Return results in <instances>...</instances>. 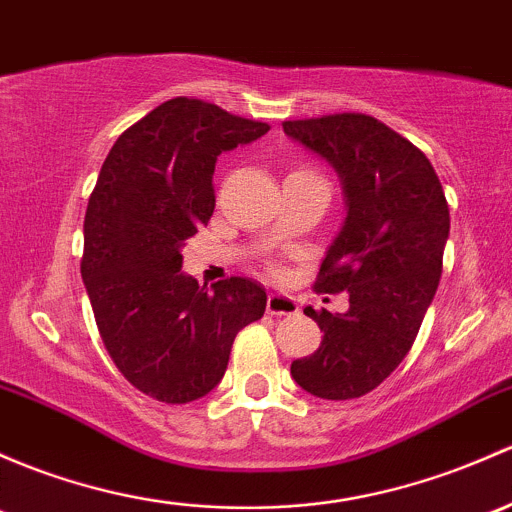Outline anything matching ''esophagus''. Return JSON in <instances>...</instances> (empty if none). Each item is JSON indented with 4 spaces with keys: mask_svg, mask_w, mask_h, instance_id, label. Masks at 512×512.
<instances>
[{
    "mask_svg": "<svg viewBox=\"0 0 512 512\" xmlns=\"http://www.w3.org/2000/svg\"><path fill=\"white\" fill-rule=\"evenodd\" d=\"M299 311L297 299L284 297V294H270L267 299V314L272 316H294Z\"/></svg>",
    "mask_w": 512,
    "mask_h": 512,
    "instance_id": "obj_1",
    "label": "esophagus"
}]
</instances>
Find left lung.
<instances>
[{
	"label": "left lung",
	"instance_id": "left-lung-1",
	"mask_svg": "<svg viewBox=\"0 0 512 512\" xmlns=\"http://www.w3.org/2000/svg\"><path fill=\"white\" fill-rule=\"evenodd\" d=\"M282 127L336 169L348 208L316 277L324 292H348V311L306 306L324 338L294 360L292 378L314 397L353 400L410 353L439 287L449 206L429 159L375 117L343 112Z\"/></svg>",
	"mask_w": 512,
	"mask_h": 512
}]
</instances>
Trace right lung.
<instances>
[{
  "label": "right lung",
  "instance_id": "add662e5",
  "mask_svg": "<svg viewBox=\"0 0 512 512\" xmlns=\"http://www.w3.org/2000/svg\"><path fill=\"white\" fill-rule=\"evenodd\" d=\"M267 129L211 102L166 100L117 137L90 193L80 274L100 338L129 383L166 405L208 395L240 328L265 314L260 284L201 287L181 272V247L211 220L220 154Z\"/></svg>",
  "mask_w": 512,
  "mask_h": 512
}]
</instances>
